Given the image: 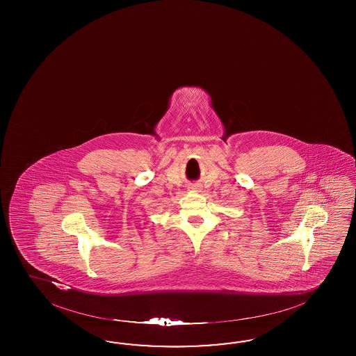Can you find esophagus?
I'll return each mask as SVG.
<instances>
[{"label": "esophagus", "instance_id": "1", "mask_svg": "<svg viewBox=\"0 0 356 356\" xmlns=\"http://www.w3.org/2000/svg\"><path fill=\"white\" fill-rule=\"evenodd\" d=\"M189 189L192 192H201V186L200 185H192V186H189Z\"/></svg>", "mask_w": 356, "mask_h": 356}]
</instances>
